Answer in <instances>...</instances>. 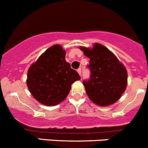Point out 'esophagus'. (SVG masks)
Here are the masks:
<instances>
[{
  "label": "esophagus",
  "mask_w": 148,
  "mask_h": 148,
  "mask_svg": "<svg viewBox=\"0 0 148 148\" xmlns=\"http://www.w3.org/2000/svg\"><path fill=\"white\" fill-rule=\"evenodd\" d=\"M77 72L78 73V74L80 75H81V69H80V68H79V69L77 70Z\"/></svg>",
  "instance_id": "34e87169"
}]
</instances>
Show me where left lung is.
Segmentation results:
<instances>
[{"label":"left lung","instance_id":"left-lung-1","mask_svg":"<svg viewBox=\"0 0 148 148\" xmlns=\"http://www.w3.org/2000/svg\"><path fill=\"white\" fill-rule=\"evenodd\" d=\"M80 50L90 59L88 68L90 77L83 83L89 99L101 106L117 101L127 85V69L109 49L96 43L93 47H80Z\"/></svg>","mask_w":148,"mask_h":148}]
</instances>
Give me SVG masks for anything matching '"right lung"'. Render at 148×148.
I'll return each mask as SVG.
<instances>
[{
	"mask_svg": "<svg viewBox=\"0 0 148 148\" xmlns=\"http://www.w3.org/2000/svg\"><path fill=\"white\" fill-rule=\"evenodd\" d=\"M66 52L59 45L47 49L32 64L26 84L33 97L45 106L59 104L68 96L71 85L80 79L65 60Z\"/></svg>",
	"mask_w": 148,
	"mask_h": 148,
	"instance_id": "right-lung-1",
	"label": "right lung"
}]
</instances>
